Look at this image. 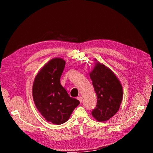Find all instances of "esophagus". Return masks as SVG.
<instances>
[{"mask_svg": "<svg viewBox=\"0 0 153 153\" xmlns=\"http://www.w3.org/2000/svg\"><path fill=\"white\" fill-rule=\"evenodd\" d=\"M77 99L80 101V103H82V97L81 96H78V97H77Z\"/></svg>", "mask_w": 153, "mask_h": 153, "instance_id": "obj_1", "label": "esophagus"}]
</instances>
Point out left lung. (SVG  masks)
I'll return each mask as SVG.
<instances>
[{"instance_id":"left-lung-1","label":"left lung","mask_w":153,"mask_h":153,"mask_svg":"<svg viewBox=\"0 0 153 153\" xmlns=\"http://www.w3.org/2000/svg\"><path fill=\"white\" fill-rule=\"evenodd\" d=\"M90 78L97 96L92 115L97 121H108L117 112L123 99V88L114 73L103 64L97 63Z\"/></svg>"}]
</instances>
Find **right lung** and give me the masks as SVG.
<instances>
[{"mask_svg": "<svg viewBox=\"0 0 153 153\" xmlns=\"http://www.w3.org/2000/svg\"><path fill=\"white\" fill-rule=\"evenodd\" d=\"M65 64L62 59L51 60L36 75L32 88L36 108L47 121L54 124L66 123L80 104L69 96L60 82Z\"/></svg>", "mask_w": 153, "mask_h": 153, "instance_id": "right-lung-1", "label": "right lung"}]
</instances>
